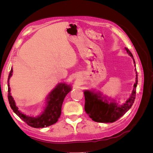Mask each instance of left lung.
Masks as SVG:
<instances>
[{
	"label": "left lung",
	"instance_id": "left-lung-1",
	"mask_svg": "<svg viewBox=\"0 0 153 153\" xmlns=\"http://www.w3.org/2000/svg\"><path fill=\"white\" fill-rule=\"evenodd\" d=\"M125 49L128 53L133 58L134 64H135V60L130 51L126 47H125ZM136 74V82L133 85L134 88L130 98L122 105L117 106L115 102L108 103L106 100L103 101L100 96L94 93L93 92L88 90L84 91L85 111L92 121L98 123H114L121 117L129 110L135 101L136 97V87L138 82L137 71Z\"/></svg>",
	"mask_w": 153,
	"mask_h": 153
}]
</instances>
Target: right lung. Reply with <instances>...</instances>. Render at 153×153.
Listing matches in <instances>:
<instances>
[{
  "instance_id": "1",
  "label": "right lung",
  "mask_w": 153,
  "mask_h": 153,
  "mask_svg": "<svg viewBox=\"0 0 153 153\" xmlns=\"http://www.w3.org/2000/svg\"><path fill=\"white\" fill-rule=\"evenodd\" d=\"M13 69L11 68L7 80L8 86V100L11 108L18 117L22 119L29 126L39 128H45L51 126L58 121L61 114V108L63 101L68 92L71 90V86L65 84H60L52 91L50 92L48 96V101L47 106L44 110V112L41 115L36 117H32L27 116L25 114L20 112L16 106L15 101L10 94V79L12 75Z\"/></svg>"
}]
</instances>
